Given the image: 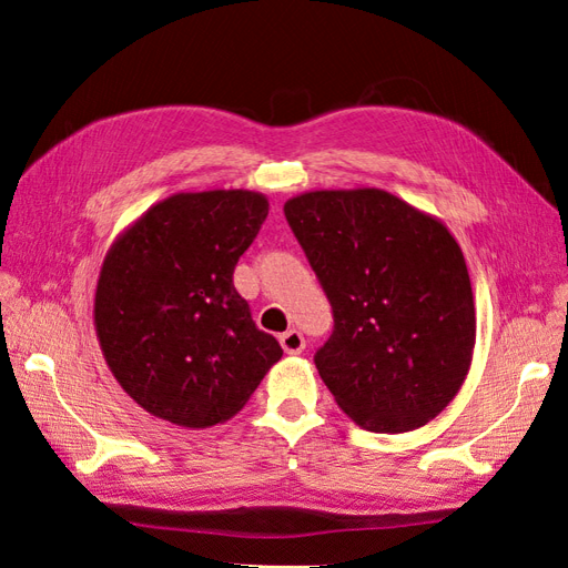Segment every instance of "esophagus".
<instances>
[{
    "label": "esophagus",
    "instance_id": "1",
    "mask_svg": "<svg viewBox=\"0 0 568 568\" xmlns=\"http://www.w3.org/2000/svg\"><path fill=\"white\" fill-rule=\"evenodd\" d=\"M280 343H282V348H284L288 355H298V353H303V348H305V338H303V334H301L298 329L284 332V334L280 336Z\"/></svg>",
    "mask_w": 568,
    "mask_h": 568
}]
</instances>
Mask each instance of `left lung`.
Instances as JSON below:
<instances>
[{"label":"left lung","instance_id":"obj_1","mask_svg":"<svg viewBox=\"0 0 568 568\" xmlns=\"http://www.w3.org/2000/svg\"><path fill=\"white\" fill-rule=\"evenodd\" d=\"M284 215L332 305L315 365L338 407L376 434L434 419L467 376L476 338L453 234L382 189L311 192Z\"/></svg>","mask_w":568,"mask_h":568}]
</instances>
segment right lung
Wrapping results in <instances>:
<instances>
[{"label": "right lung", "mask_w": 568, "mask_h": 568, "mask_svg": "<svg viewBox=\"0 0 568 568\" xmlns=\"http://www.w3.org/2000/svg\"><path fill=\"white\" fill-rule=\"evenodd\" d=\"M267 217L244 189L175 194L111 246L94 298L97 336L132 400L189 428L230 419L282 357L234 288Z\"/></svg>", "instance_id": "obj_1"}]
</instances>
